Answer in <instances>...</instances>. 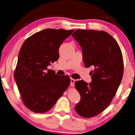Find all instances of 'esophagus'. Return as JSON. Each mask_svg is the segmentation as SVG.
<instances>
[{
    "label": "esophagus",
    "mask_w": 135,
    "mask_h": 135,
    "mask_svg": "<svg viewBox=\"0 0 135 135\" xmlns=\"http://www.w3.org/2000/svg\"><path fill=\"white\" fill-rule=\"evenodd\" d=\"M76 81V80L73 79V78H70V85L71 86H75V82Z\"/></svg>",
    "instance_id": "34e87169"
}]
</instances>
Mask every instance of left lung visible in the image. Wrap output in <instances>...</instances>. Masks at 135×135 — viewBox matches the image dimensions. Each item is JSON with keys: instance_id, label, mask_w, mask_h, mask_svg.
Listing matches in <instances>:
<instances>
[{"instance_id": "obj_1", "label": "left lung", "mask_w": 135, "mask_h": 135, "mask_svg": "<svg viewBox=\"0 0 135 135\" xmlns=\"http://www.w3.org/2000/svg\"><path fill=\"white\" fill-rule=\"evenodd\" d=\"M82 47L85 68L93 66L92 82L76 81L81 101L75 110L85 118L95 117L110 104L122 81L123 59L119 44L104 31L76 30L72 34Z\"/></svg>"}]
</instances>
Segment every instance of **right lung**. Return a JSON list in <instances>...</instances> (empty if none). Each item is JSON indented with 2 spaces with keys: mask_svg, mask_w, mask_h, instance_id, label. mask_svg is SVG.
<instances>
[{
  "mask_svg": "<svg viewBox=\"0 0 135 135\" xmlns=\"http://www.w3.org/2000/svg\"><path fill=\"white\" fill-rule=\"evenodd\" d=\"M74 30L47 28L23 42L14 78L23 104L36 113L48 112L70 84L68 75L59 76L47 66L59 57V49Z\"/></svg>",
  "mask_w": 135,
  "mask_h": 135,
  "instance_id": "1",
  "label": "right lung"
}]
</instances>
